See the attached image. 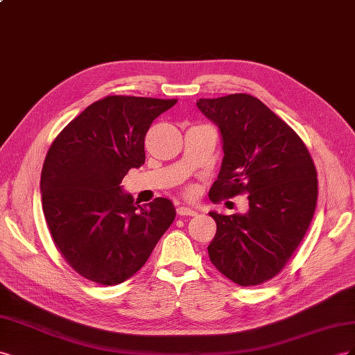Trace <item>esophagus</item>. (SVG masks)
<instances>
[{
  "label": "esophagus",
  "mask_w": 355,
  "mask_h": 355,
  "mask_svg": "<svg viewBox=\"0 0 355 355\" xmlns=\"http://www.w3.org/2000/svg\"><path fill=\"white\" fill-rule=\"evenodd\" d=\"M177 214L178 216H196V211L190 207H178Z\"/></svg>",
  "instance_id": "34e87169"
}]
</instances>
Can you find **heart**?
Listing matches in <instances>:
<instances>
[{"label": "heart", "instance_id": "obj_1", "mask_svg": "<svg viewBox=\"0 0 355 355\" xmlns=\"http://www.w3.org/2000/svg\"><path fill=\"white\" fill-rule=\"evenodd\" d=\"M195 193V189H187V195H193Z\"/></svg>", "mask_w": 355, "mask_h": 355}]
</instances>
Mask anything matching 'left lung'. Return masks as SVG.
Here are the masks:
<instances>
[{"instance_id":"obj_1","label":"left lung","mask_w":355,"mask_h":355,"mask_svg":"<svg viewBox=\"0 0 355 355\" xmlns=\"http://www.w3.org/2000/svg\"><path fill=\"white\" fill-rule=\"evenodd\" d=\"M196 105L218 128L225 153L211 200L248 195L245 214L209 212L217 223L209 260L235 284H261L286 266L311 225L315 166L299 135L260 99L234 94Z\"/></svg>"}]
</instances>
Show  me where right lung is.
Wrapping results in <instances>:
<instances>
[{"mask_svg": "<svg viewBox=\"0 0 355 355\" xmlns=\"http://www.w3.org/2000/svg\"><path fill=\"white\" fill-rule=\"evenodd\" d=\"M175 104L107 96L69 121L50 146L40 183L43 212L60 254L82 277L103 286L126 281L174 221L169 199L141 207L120 183L146 162L150 125Z\"/></svg>", "mask_w": 355, "mask_h": 355, "instance_id": "right-lung-1", "label": "right lung"}]
</instances>
